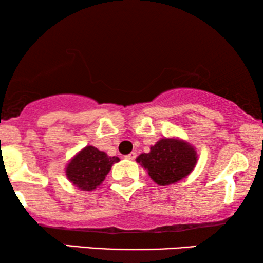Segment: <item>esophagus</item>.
Segmentation results:
<instances>
[{"label":"esophagus","mask_w":263,"mask_h":263,"mask_svg":"<svg viewBox=\"0 0 263 263\" xmlns=\"http://www.w3.org/2000/svg\"><path fill=\"white\" fill-rule=\"evenodd\" d=\"M136 158V153L135 152H132V153H129L128 156H125V159H128V160H134Z\"/></svg>","instance_id":"obj_1"}]
</instances>
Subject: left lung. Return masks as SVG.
Listing matches in <instances>:
<instances>
[{"label":"left lung","mask_w":263,"mask_h":263,"mask_svg":"<svg viewBox=\"0 0 263 263\" xmlns=\"http://www.w3.org/2000/svg\"><path fill=\"white\" fill-rule=\"evenodd\" d=\"M136 161L148 171L158 185H170L185 178L197 163V154L189 142L181 139H161L151 146L149 153H141Z\"/></svg>","instance_id":"1"}]
</instances>
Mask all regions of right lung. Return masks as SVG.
Masks as SVG:
<instances>
[{
  "mask_svg": "<svg viewBox=\"0 0 263 263\" xmlns=\"http://www.w3.org/2000/svg\"><path fill=\"white\" fill-rule=\"evenodd\" d=\"M118 157H109L93 146H86L67 164V178L81 190H95L102 184Z\"/></svg>",
  "mask_w": 263,
  "mask_h": 263,
  "instance_id": "1",
  "label": "right lung"
}]
</instances>
